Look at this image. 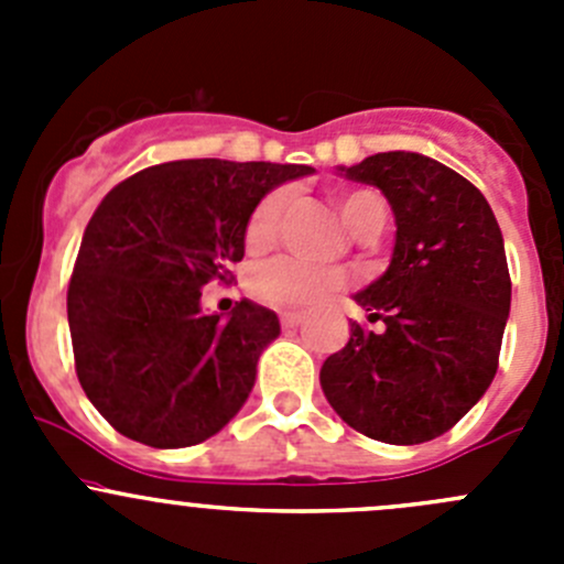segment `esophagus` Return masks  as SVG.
<instances>
[{
  "label": "esophagus",
  "mask_w": 564,
  "mask_h": 564,
  "mask_svg": "<svg viewBox=\"0 0 564 564\" xmlns=\"http://www.w3.org/2000/svg\"><path fill=\"white\" fill-rule=\"evenodd\" d=\"M303 314L300 311H283L281 314V324L283 327H297V324H303Z\"/></svg>",
  "instance_id": "esophagus-1"
}]
</instances>
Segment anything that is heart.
Returning a JSON list of instances; mask_svg holds the SVG:
<instances>
[{
  "instance_id": "1",
  "label": "heart",
  "mask_w": 564,
  "mask_h": 564,
  "mask_svg": "<svg viewBox=\"0 0 564 564\" xmlns=\"http://www.w3.org/2000/svg\"><path fill=\"white\" fill-rule=\"evenodd\" d=\"M283 196L281 193H267L250 213L246 224V246L248 250H264L275 240L278 220H281ZM338 209L344 224L351 231L360 229L371 218H384V204L371 191H351L338 196ZM346 286V275L340 270L314 267L308 261H300L294 256H278L264 261L259 270L250 275V292L261 303L272 308H311L324 303L333 294Z\"/></svg>"
}]
</instances>
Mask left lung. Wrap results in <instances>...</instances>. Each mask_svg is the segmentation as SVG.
Here are the masks:
<instances>
[{
  "mask_svg": "<svg viewBox=\"0 0 564 564\" xmlns=\"http://www.w3.org/2000/svg\"><path fill=\"white\" fill-rule=\"evenodd\" d=\"M379 187L395 218L390 267L355 294L368 322L324 360L318 382L346 425L388 445L442 436L494 382L510 314L502 231L486 196L420 152L338 166Z\"/></svg>",
  "mask_w": 564,
  "mask_h": 564,
  "instance_id": "8db88e82",
  "label": "left lung"
}]
</instances>
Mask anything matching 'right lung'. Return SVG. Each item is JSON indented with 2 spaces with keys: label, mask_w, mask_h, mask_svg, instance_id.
<instances>
[{
  "label": "right lung",
  "mask_w": 564,
  "mask_h": 564,
  "mask_svg": "<svg viewBox=\"0 0 564 564\" xmlns=\"http://www.w3.org/2000/svg\"><path fill=\"white\" fill-rule=\"evenodd\" d=\"M308 174L294 163L172 161L98 204L73 267L67 324L78 382L119 434L191 447L240 412L281 322L250 300L226 318L204 314L202 289L229 283L256 204Z\"/></svg>",
  "instance_id": "right-lung-1"
}]
</instances>
